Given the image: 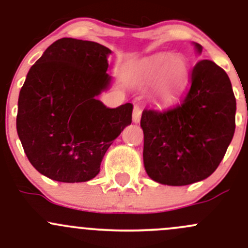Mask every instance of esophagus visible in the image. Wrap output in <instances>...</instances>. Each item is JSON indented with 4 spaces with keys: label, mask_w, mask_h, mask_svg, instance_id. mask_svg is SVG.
<instances>
[{
    "label": "esophagus",
    "mask_w": 248,
    "mask_h": 248,
    "mask_svg": "<svg viewBox=\"0 0 248 248\" xmlns=\"http://www.w3.org/2000/svg\"><path fill=\"white\" fill-rule=\"evenodd\" d=\"M140 117H141V109L139 106H134L133 108V122L138 124L140 121Z\"/></svg>",
    "instance_id": "obj_1"
}]
</instances>
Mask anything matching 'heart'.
<instances>
[{
  "instance_id": "obj_1",
  "label": "heart",
  "mask_w": 248,
  "mask_h": 248,
  "mask_svg": "<svg viewBox=\"0 0 248 248\" xmlns=\"http://www.w3.org/2000/svg\"><path fill=\"white\" fill-rule=\"evenodd\" d=\"M141 76L149 81H157L162 76V87L169 93L181 91L188 79V63L180 55H156L141 64Z\"/></svg>"
}]
</instances>
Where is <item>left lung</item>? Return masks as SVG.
I'll use <instances>...</instances> for the list:
<instances>
[{
  "label": "left lung",
  "mask_w": 248,
  "mask_h": 248,
  "mask_svg": "<svg viewBox=\"0 0 248 248\" xmlns=\"http://www.w3.org/2000/svg\"><path fill=\"white\" fill-rule=\"evenodd\" d=\"M197 51L202 46L194 43ZM236 101L228 74L202 60L191 73V86L175 106L144 109V166L156 182L186 186L212 174L235 132Z\"/></svg>",
  "instance_id": "1"
}]
</instances>
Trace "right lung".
I'll list each match as a JSON object with an SVG mask.
<instances>
[{
    "instance_id": "right-lung-1",
    "label": "right lung",
    "mask_w": 248,
    "mask_h": 248,
    "mask_svg": "<svg viewBox=\"0 0 248 248\" xmlns=\"http://www.w3.org/2000/svg\"><path fill=\"white\" fill-rule=\"evenodd\" d=\"M110 49L61 38L31 67L20 90L16 131L32 166L60 182H85L132 122L131 103L115 109L96 99L109 87Z\"/></svg>"
}]
</instances>
